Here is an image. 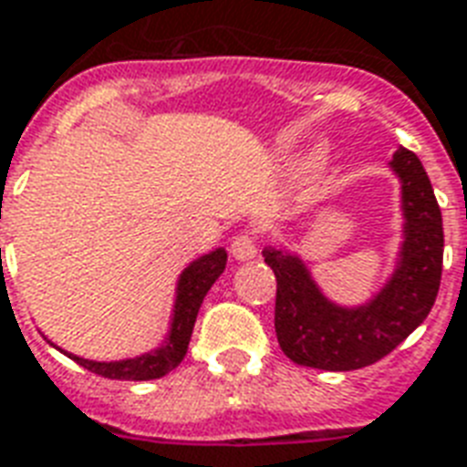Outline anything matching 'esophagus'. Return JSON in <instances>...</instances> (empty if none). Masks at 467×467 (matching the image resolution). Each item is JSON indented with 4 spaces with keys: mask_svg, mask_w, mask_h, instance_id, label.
I'll list each match as a JSON object with an SVG mask.
<instances>
[{
    "mask_svg": "<svg viewBox=\"0 0 467 467\" xmlns=\"http://www.w3.org/2000/svg\"><path fill=\"white\" fill-rule=\"evenodd\" d=\"M230 252H233L234 259H240V262H247L257 254V242H254V234L252 233H242L237 234L230 244Z\"/></svg>",
    "mask_w": 467,
    "mask_h": 467,
    "instance_id": "1",
    "label": "esophagus"
}]
</instances>
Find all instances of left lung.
Segmentation results:
<instances>
[{"mask_svg":"<svg viewBox=\"0 0 467 467\" xmlns=\"http://www.w3.org/2000/svg\"><path fill=\"white\" fill-rule=\"evenodd\" d=\"M389 169L401 186V244L394 272L369 301L336 304L298 254L281 247L262 252L276 276V340L296 365L328 372L368 368L404 343L431 311L443 266L441 208L414 151L397 149Z\"/></svg>","mask_w":467,"mask_h":467,"instance_id":"8db88e82","label":"left lung"}]
</instances>
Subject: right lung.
<instances>
[{
    "label": "right lung",
    "mask_w": 467,
    "mask_h": 467,
    "mask_svg": "<svg viewBox=\"0 0 467 467\" xmlns=\"http://www.w3.org/2000/svg\"><path fill=\"white\" fill-rule=\"evenodd\" d=\"M227 252L225 247H218L202 254V257L193 259L191 265L181 272L176 284V301H173V313H171L169 333L163 337V343L159 348L149 352H141L137 358H124V360L99 362V360H85L80 355L60 350L58 345L48 343L67 355L70 360H76L78 365H83L85 369H90L95 375L107 377V379H130V382H147V379H159V377L169 375L171 369H176L181 360L186 358L188 343L193 336L195 318L201 311V304L210 286L218 281V276L225 272Z\"/></svg>",
    "instance_id": "obj_1"
}]
</instances>
